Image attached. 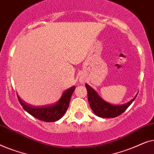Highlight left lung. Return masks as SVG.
I'll return each instance as SVG.
<instances>
[{"mask_svg": "<svg viewBox=\"0 0 154 154\" xmlns=\"http://www.w3.org/2000/svg\"><path fill=\"white\" fill-rule=\"evenodd\" d=\"M85 87L88 91V102L92 110L97 116L102 118H115L119 116L128 108V106L133 102L137 97L136 95L127 104L116 106V105L109 104L103 100L98 95L95 90L92 89L88 84H85Z\"/></svg>", "mask_w": 154, "mask_h": 154, "instance_id": "left-lung-1", "label": "left lung"}]
</instances>
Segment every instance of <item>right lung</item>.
<instances>
[{
	"instance_id": "right-lung-1",
	"label": "right lung",
	"mask_w": 154,
	"mask_h": 154,
	"mask_svg": "<svg viewBox=\"0 0 154 154\" xmlns=\"http://www.w3.org/2000/svg\"><path fill=\"white\" fill-rule=\"evenodd\" d=\"M75 86H73L66 90L62 94L60 100L57 104L45 106H34L24 102L22 99L17 98L20 104L25 111H26L35 119L45 122H54L60 119L66 112L69 106L71 97L75 90Z\"/></svg>"
}]
</instances>
